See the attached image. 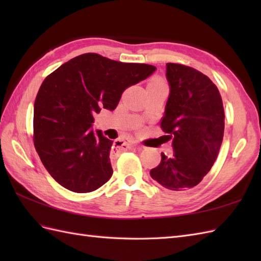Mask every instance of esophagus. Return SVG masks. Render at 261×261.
Instances as JSON below:
<instances>
[{
  "mask_svg": "<svg viewBox=\"0 0 261 261\" xmlns=\"http://www.w3.org/2000/svg\"><path fill=\"white\" fill-rule=\"evenodd\" d=\"M118 147L116 148H121V149H129V148H131V146H132V142L129 140V139H125V140H123V141H121L120 143H118Z\"/></svg>",
  "mask_w": 261,
  "mask_h": 261,
  "instance_id": "34e87169",
  "label": "esophagus"
}]
</instances>
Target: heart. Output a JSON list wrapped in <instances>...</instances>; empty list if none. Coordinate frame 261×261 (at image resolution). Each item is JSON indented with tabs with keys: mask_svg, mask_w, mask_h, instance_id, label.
<instances>
[{
	"mask_svg": "<svg viewBox=\"0 0 261 261\" xmlns=\"http://www.w3.org/2000/svg\"><path fill=\"white\" fill-rule=\"evenodd\" d=\"M151 83H164V82L160 81V80H154V81H152Z\"/></svg>",
	"mask_w": 261,
	"mask_h": 261,
	"instance_id": "b5f03b06",
	"label": "heart"
}]
</instances>
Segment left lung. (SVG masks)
<instances>
[{"mask_svg":"<svg viewBox=\"0 0 261 261\" xmlns=\"http://www.w3.org/2000/svg\"><path fill=\"white\" fill-rule=\"evenodd\" d=\"M166 76L170 93L160 126L173 139L174 152H162L150 176L170 191L196 186L212 168L222 145V97L206 75L181 64L168 63Z\"/></svg>","mask_w":261,"mask_h":261,"instance_id":"1","label":"left lung"}]
</instances>
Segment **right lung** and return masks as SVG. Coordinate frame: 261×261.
<instances>
[{
    "instance_id": "add662e5",
    "label": "right lung",
    "mask_w": 261,
    "mask_h": 261,
    "mask_svg": "<svg viewBox=\"0 0 261 261\" xmlns=\"http://www.w3.org/2000/svg\"><path fill=\"white\" fill-rule=\"evenodd\" d=\"M156 67L121 63L88 53L63 64L39 88L33 109V143L53 178L75 193H90L113 174V141L91 130L93 115L113 111L127 87Z\"/></svg>"
}]
</instances>
